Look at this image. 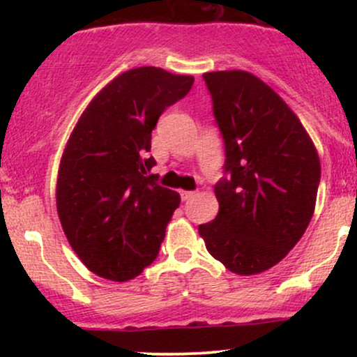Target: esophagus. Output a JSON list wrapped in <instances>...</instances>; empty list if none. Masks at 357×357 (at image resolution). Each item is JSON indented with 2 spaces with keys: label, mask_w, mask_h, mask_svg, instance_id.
<instances>
[{
  "label": "esophagus",
  "mask_w": 357,
  "mask_h": 357,
  "mask_svg": "<svg viewBox=\"0 0 357 357\" xmlns=\"http://www.w3.org/2000/svg\"><path fill=\"white\" fill-rule=\"evenodd\" d=\"M179 195H181L183 202H188V199H191L192 196H195V192H192V191H179Z\"/></svg>",
  "instance_id": "34e87169"
}]
</instances>
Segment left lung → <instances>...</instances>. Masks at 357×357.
<instances>
[{
  "label": "left lung",
  "mask_w": 357,
  "mask_h": 357,
  "mask_svg": "<svg viewBox=\"0 0 357 357\" xmlns=\"http://www.w3.org/2000/svg\"><path fill=\"white\" fill-rule=\"evenodd\" d=\"M230 176L215 186L220 211L199 225L211 257L236 275L272 268L302 238L315 210L321 161L284 99L253 73H204Z\"/></svg>",
  "instance_id": "obj_1"
}]
</instances>
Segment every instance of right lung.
Here are the masks:
<instances>
[{"mask_svg":"<svg viewBox=\"0 0 357 357\" xmlns=\"http://www.w3.org/2000/svg\"><path fill=\"white\" fill-rule=\"evenodd\" d=\"M191 75L139 67L110 80L73 127L56 176V211L90 272L127 282L155 260L179 195L146 176L151 132L190 92Z\"/></svg>","mask_w":357,"mask_h":357,"instance_id":"add662e5","label":"right lung"}]
</instances>
